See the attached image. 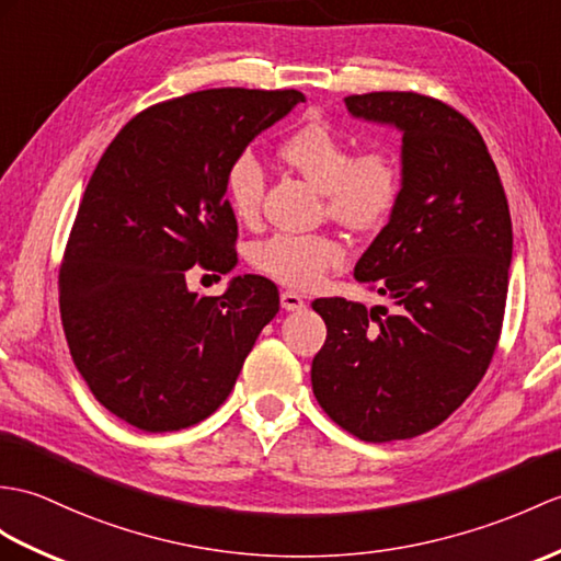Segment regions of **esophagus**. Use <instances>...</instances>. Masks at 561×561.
Masks as SVG:
<instances>
[{"label": "esophagus", "instance_id": "obj_1", "mask_svg": "<svg viewBox=\"0 0 561 561\" xmlns=\"http://www.w3.org/2000/svg\"><path fill=\"white\" fill-rule=\"evenodd\" d=\"M282 308L284 310H301L306 306L304 296H298L296 291H282Z\"/></svg>", "mask_w": 561, "mask_h": 561}]
</instances>
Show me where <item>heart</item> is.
Returning a JSON list of instances; mask_svg holds the SVG:
<instances>
[{"mask_svg":"<svg viewBox=\"0 0 561 561\" xmlns=\"http://www.w3.org/2000/svg\"><path fill=\"white\" fill-rule=\"evenodd\" d=\"M279 160L322 191L330 217L344 227L368 231L385 225L401 195V169L392 152L368 148L351 154L348 142L328 124L308 122L286 136ZM227 201L243 221L257 217L265 179L251 154L227 169ZM346 249L330 233H275L253 249V265L294 289H310L332 267H340Z\"/></svg>","mask_w":561,"mask_h":561,"instance_id":"obj_1","label":"heart"}]
</instances>
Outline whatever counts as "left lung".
Segmentation results:
<instances>
[{
  "instance_id": "1",
  "label": "left lung",
  "mask_w": 561,
  "mask_h": 561,
  "mask_svg": "<svg viewBox=\"0 0 561 561\" xmlns=\"http://www.w3.org/2000/svg\"><path fill=\"white\" fill-rule=\"evenodd\" d=\"M394 124L401 195L354 275L394 308L316 298L328 340L310 382L322 411L363 442L411 439L445 423L483 380L502 334L512 263L510 203L478 128L421 93L344 98Z\"/></svg>"
}]
</instances>
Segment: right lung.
Here are the masks:
<instances>
[{
    "label": "right lung",
    "instance_id": "right-lung-1",
    "mask_svg": "<svg viewBox=\"0 0 561 561\" xmlns=\"http://www.w3.org/2000/svg\"><path fill=\"white\" fill-rule=\"evenodd\" d=\"M298 102V90H198L142 110L104 150L61 257L59 312L78 373L116 419L146 433L205 421L277 316L267 277L198 296L186 275L237 265L227 169Z\"/></svg>",
    "mask_w": 561,
    "mask_h": 561
}]
</instances>
